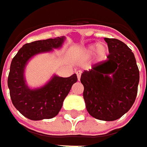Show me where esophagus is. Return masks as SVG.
<instances>
[{"instance_id":"obj_1","label":"esophagus","mask_w":147,"mask_h":147,"mask_svg":"<svg viewBox=\"0 0 147 147\" xmlns=\"http://www.w3.org/2000/svg\"><path fill=\"white\" fill-rule=\"evenodd\" d=\"M77 77H78V79L80 80V78H81V74H82V70H78L76 72Z\"/></svg>"}]
</instances>
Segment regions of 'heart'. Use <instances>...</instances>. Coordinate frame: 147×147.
Masks as SVG:
<instances>
[{"label":"heart","mask_w":147,"mask_h":147,"mask_svg":"<svg viewBox=\"0 0 147 147\" xmlns=\"http://www.w3.org/2000/svg\"><path fill=\"white\" fill-rule=\"evenodd\" d=\"M95 51H96V59L100 61H101V60H104L105 59L108 49L105 44H98V45L92 44V45H90L88 47L84 49L82 54L85 57L90 58L91 56H92L95 54Z\"/></svg>","instance_id":"1"}]
</instances>
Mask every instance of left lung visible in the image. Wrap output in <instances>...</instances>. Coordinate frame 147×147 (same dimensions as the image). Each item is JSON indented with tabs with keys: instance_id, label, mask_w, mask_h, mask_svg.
I'll list each match as a JSON object with an SVG mask.
<instances>
[{
	"instance_id": "8db88e82",
	"label": "left lung",
	"mask_w": 147,
	"mask_h": 147,
	"mask_svg": "<svg viewBox=\"0 0 147 147\" xmlns=\"http://www.w3.org/2000/svg\"><path fill=\"white\" fill-rule=\"evenodd\" d=\"M109 48L107 60L84 70L81 82L88 112L94 118L114 121L127 113L134 103L139 69L134 54L125 43L105 37Z\"/></svg>"
}]
</instances>
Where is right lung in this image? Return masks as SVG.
I'll list each match as a JSON object with an SVG mask.
<instances>
[{
    "label": "right lung",
    "instance_id": "right-lung-1",
    "mask_svg": "<svg viewBox=\"0 0 147 147\" xmlns=\"http://www.w3.org/2000/svg\"><path fill=\"white\" fill-rule=\"evenodd\" d=\"M65 39V37H58L27 43L11 61L8 76L10 98L14 107L31 120L48 119L57 115L73 84L78 81L74 74L69 78L54 75L46 85L39 88L31 89L26 84L24 69L28 61L37 54L61 47Z\"/></svg>",
    "mask_w": 147,
    "mask_h": 147
}]
</instances>
